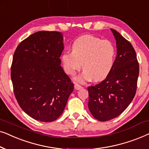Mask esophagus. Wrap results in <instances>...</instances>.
<instances>
[{
	"mask_svg": "<svg viewBox=\"0 0 149 149\" xmlns=\"http://www.w3.org/2000/svg\"><path fill=\"white\" fill-rule=\"evenodd\" d=\"M74 88H75V89H77V90H79V89H82L83 87L81 86V85H78V84H77V83H75V84H74Z\"/></svg>",
	"mask_w": 149,
	"mask_h": 149,
	"instance_id": "esophagus-1",
	"label": "esophagus"
}]
</instances>
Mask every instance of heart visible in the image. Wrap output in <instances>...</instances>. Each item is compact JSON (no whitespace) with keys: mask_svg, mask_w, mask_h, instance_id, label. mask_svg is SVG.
<instances>
[{"mask_svg":"<svg viewBox=\"0 0 149 149\" xmlns=\"http://www.w3.org/2000/svg\"><path fill=\"white\" fill-rule=\"evenodd\" d=\"M72 52H66L61 56L64 69L68 74H74L82 66V74L75 79L85 82L93 79L100 81L111 73L115 60L116 49L109 40H102L91 35L81 36L73 42Z\"/></svg>","mask_w":149,"mask_h":149,"instance_id":"1","label":"heart"}]
</instances>
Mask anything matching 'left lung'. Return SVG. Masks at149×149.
<instances>
[{
  "mask_svg": "<svg viewBox=\"0 0 149 149\" xmlns=\"http://www.w3.org/2000/svg\"><path fill=\"white\" fill-rule=\"evenodd\" d=\"M117 44V57L111 73L104 80L87 87L88 107L93 117L109 121L121 115L135 96L139 64L132 44L112 29Z\"/></svg>",
  "mask_w": 149,
  "mask_h": 149,
  "instance_id": "obj_1",
  "label": "left lung"
}]
</instances>
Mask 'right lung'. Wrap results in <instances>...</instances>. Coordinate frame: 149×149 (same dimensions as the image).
Returning <instances> with one entry per match:
<instances>
[{
    "label": "right lung",
    "mask_w": 149,
    "mask_h": 149,
    "mask_svg": "<svg viewBox=\"0 0 149 149\" xmlns=\"http://www.w3.org/2000/svg\"><path fill=\"white\" fill-rule=\"evenodd\" d=\"M62 34L39 31L20 42L11 77L19 107L33 119L52 122L62 115L74 84L60 66Z\"/></svg>",
    "instance_id": "1"
}]
</instances>
